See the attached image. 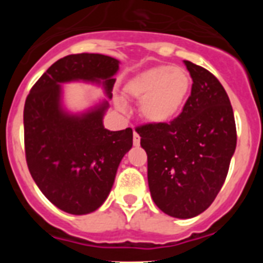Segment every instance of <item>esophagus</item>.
<instances>
[{
	"label": "esophagus",
	"instance_id": "obj_1",
	"mask_svg": "<svg viewBox=\"0 0 263 263\" xmlns=\"http://www.w3.org/2000/svg\"><path fill=\"white\" fill-rule=\"evenodd\" d=\"M133 143L134 146H139V143H141V137H139V134L137 133L136 130H134V134H133Z\"/></svg>",
	"mask_w": 263,
	"mask_h": 263
}]
</instances>
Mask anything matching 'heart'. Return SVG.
<instances>
[{
    "label": "heart",
    "instance_id": "heart-1",
    "mask_svg": "<svg viewBox=\"0 0 263 263\" xmlns=\"http://www.w3.org/2000/svg\"><path fill=\"white\" fill-rule=\"evenodd\" d=\"M191 89V76L182 67L160 64L130 79L124 87L129 99L138 101L139 113L150 124L170 122L179 115ZM124 110L125 104L118 100Z\"/></svg>",
    "mask_w": 263,
    "mask_h": 263
}]
</instances>
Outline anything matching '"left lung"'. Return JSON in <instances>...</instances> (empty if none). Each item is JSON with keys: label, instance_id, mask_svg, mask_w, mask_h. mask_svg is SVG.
Listing matches in <instances>:
<instances>
[{"label": "left lung", "instance_id": "8db88e82", "mask_svg": "<svg viewBox=\"0 0 263 263\" xmlns=\"http://www.w3.org/2000/svg\"><path fill=\"white\" fill-rule=\"evenodd\" d=\"M184 66L194 83L182 115L137 129L153 200L176 218L195 217L213 203L237 143L233 109L220 81L188 60Z\"/></svg>", "mask_w": 263, "mask_h": 263}]
</instances>
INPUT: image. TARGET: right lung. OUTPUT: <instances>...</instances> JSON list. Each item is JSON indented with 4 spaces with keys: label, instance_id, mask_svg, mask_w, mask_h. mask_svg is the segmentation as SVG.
<instances>
[{
    "label": "right lung",
    "instance_id": "obj_1",
    "mask_svg": "<svg viewBox=\"0 0 263 263\" xmlns=\"http://www.w3.org/2000/svg\"><path fill=\"white\" fill-rule=\"evenodd\" d=\"M120 60L101 53H76L55 62L31 88L23 109L25 148L30 174L48 200L71 215H88L103 205L115 184L133 130L110 132L104 116ZM85 82L106 97L73 112L62 85Z\"/></svg>",
    "mask_w": 263,
    "mask_h": 263
}]
</instances>
